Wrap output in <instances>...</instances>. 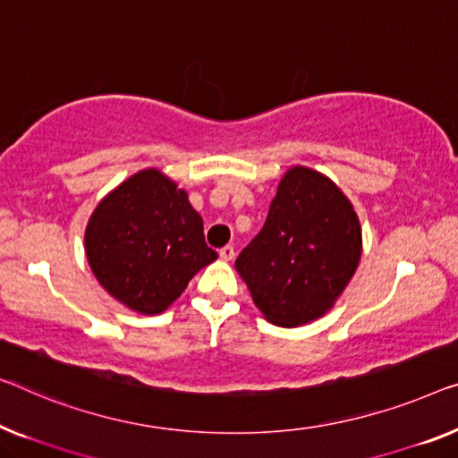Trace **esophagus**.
Returning <instances> with one entry per match:
<instances>
[{"instance_id": "1", "label": "esophagus", "mask_w": 458, "mask_h": 458, "mask_svg": "<svg viewBox=\"0 0 458 458\" xmlns=\"http://www.w3.org/2000/svg\"><path fill=\"white\" fill-rule=\"evenodd\" d=\"M220 259H224V261H232V259H234V247H230V244L222 247L220 249Z\"/></svg>"}]
</instances>
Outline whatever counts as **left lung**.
Returning a JSON list of instances; mask_svg holds the SVG:
<instances>
[{
	"instance_id": "obj_1",
	"label": "left lung",
	"mask_w": 458,
	"mask_h": 458,
	"mask_svg": "<svg viewBox=\"0 0 458 458\" xmlns=\"http://www.w3.org/2000/svg\"><path fill=\"white\" fill-rule=\"evenodd\" d=\"M361 257L352 201L329 176L290 166L261 232L236 259L252 302L269 323L300 327L327 315Z\"/></svg>"
}]
</instances>
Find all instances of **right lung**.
Segmentation results:
<instances>
[{
    "label": "right lung",
    "mask_w": 458,
    "mask_h": 458,
    "mask_svg": "<svg viewBox=\"0 0 458 458\" xmlns=\"http://www.w3.org/2000/svg\"><path fill=\"white\" fill-rule=\"evenodd\" d=\"M88 265L117 302L160 315L197 271L216 261L189 193L158 168H143L105 195L84 234Z\"/></svg>",
    "instance_id": "obj_1"
}]
</instances>
